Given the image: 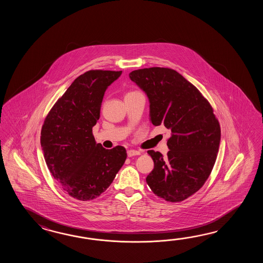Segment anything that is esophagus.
Returning a JSON list of instances; mask_svg holds the SVG:
<instances>
[{"instance_id": "obj_1", "label": "esophagus", "mask_w": 263, "mask_h": 263, "mask_svg": "<svg viewBox=\"0 0 263 263\" xmlns=\"http://www.w3.org/2000/svg\"><path fill=\"white\" fill-rule=\"evenodd\" d=\"M127 153H128V157L136 156V155H140L141 154L140 151H134V149H129Z\"/></svg>"}]
</instances>
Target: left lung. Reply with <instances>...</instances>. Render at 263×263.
Listing matches in <instances>:
<instances>
[{
	"mask_svg": "<svg viewBox=\"0 0 263 263\" xmlns=\"http://www.w3.org/2000/svg\"><path fill=\"white\" fill-rule=\"evenodd\" d=\"M129 76L148 98L151 123L171 130L167 157L147 151L154 168L146 183L166 201H183L204 185L216 161L221 129L213 107L171 68H142Z\"/></svg>",
	"mask_w": 263,
	"mask_h": 263,
	"instance_id": "8db88e82",
	"label": "left lung"
}]
</instances>
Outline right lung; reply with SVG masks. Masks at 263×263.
Masks as SVG:
<instances>
[{
	"label": "right lung",
	"instance_id": "right-lung-1",
	"mask_svg": "<svg viewBox=\"0 0 263 263\" xmlns=\"http://www.w3.org/2000/svg\"><path fill=\"white\" fill-rule=\"evenodd\" d=\"M121 73L96 69L80 75L45 118L40 136L45 162L62 190L78 200L101 196L126 161L124 146L106 149L92 134L107 87Z\"/></svg>",
	"mask_w": 263,
	"mask_h": 263
}]
</instances>
